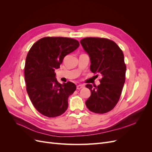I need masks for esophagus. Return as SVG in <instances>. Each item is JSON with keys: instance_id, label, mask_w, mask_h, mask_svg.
<instances>
[{"instance_id": "1", "label": "esophagus", "mask_w": 152, "mask_h": 152, "mask_svg": "<svg viewBox=\"0 0 152 152\" xmlns=\"http://www.w3.org/2000/svg\"><path fill=\"white\" fill-rule=\"evenodd\" d=\"M84 86L82 85V84H79V85L77 86V89H80L82 88H84Z\"/></svg>"}]
</instances>
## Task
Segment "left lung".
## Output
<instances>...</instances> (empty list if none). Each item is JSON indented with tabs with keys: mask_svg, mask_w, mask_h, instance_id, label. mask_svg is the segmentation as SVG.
<instances>
[{
	"mask_svg": "<svg viewBox=\"0 0 152 152\" xmlns=\"http://www.w3.org/2000/svg\"><path fill=\"white\" fill-rule=\"evenodd\" d=\"M80 42L90 58L91 71L102 76L98 86H86L91 92L86 107L96 113H107L117 104L125 83L126 66L123 52L108 39L87 37Z\"/></svg>",
	"mask_w": 152,
	"mask_h": 152,
	"instance_id": "1",
	"label": "left lung"
}]
</instances>
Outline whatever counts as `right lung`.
Listing matches in <instances>:
<instances>
[{
    "mask_svg": "<svg viewBox=\"0 0 152 152\" xmlns=\"http://www.w3.org/2000/svg\"><path fill=\"white\" fill-rule=\"evenodd\" d=\"M79 45L71 38L47 37L37 41L28 51L25 66L26 91L35 109L43 115L56 117L67 110L68 97L76 86L71 82L59 83L54 70Z\"/></svg>",
    "mask_w": 152,
    "mask_h": 152,
    "instance_id": "add662e5",
    "label": "right lung"
}]
</instances>
